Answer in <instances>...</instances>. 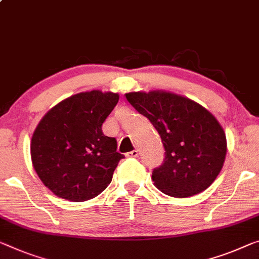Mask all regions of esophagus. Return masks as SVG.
<instances>
[{"label": "esophagus", "instance_id": "esophagus-1", "mask_svg": "<svg viewBox=\"0 0 259 259\" xmlns=\"http://www.w3.org/2000/svg\"><path fill=\"white\" fill-rule=\"evenodd\" d=\"M126 156H127V157H133V158H137V157L139 156V152H138L137 149H134V150H132V152L127 153V154H126Z\"/></svg>", "mask_w": 259, "mask_h": 259}]
</instances>
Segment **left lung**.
I'll list each match as a JSON object with an SVG mask.
<instances>
[{
    "label": "left lung",
    "instance_id": "8db88e82",
    "mask_svg": "<svg viewBox=\"0 0 259 259\" xmlns=\"http://www.w3.org/2000/svg\"><path fill=\"white\" fill-rule=\"evenodd\" d=\"M125 96L148 118L164 147V160L153 170L154 185L175 198L207 189L220 174L227 153L226 134L215 117L198 103L165 91Z\"/></svg>",
    "mask_w": 259,
    "mask_h": 259
}]
</instances>
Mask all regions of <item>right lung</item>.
Wrapping results in <instances>:
<instances>
[{
  "instance_id": "right-lung-1",
  "label": "right lung",
  "mask_w": 259,
  "mask_h": 259,
  "mask_svg": "<svg viewBox=\"0 0 259 259\" xmlns=\"http://www.w3.org/2000/svg\"><path fill=\"white\" fill-rule=\"evenodd\" d=\"M119 95L93 90L65 99L39 122L31 140V158L39 178L55 196L70 201L97 197L112 181L125 156L102 125Z\"/></svg>"
}]
</instances>
